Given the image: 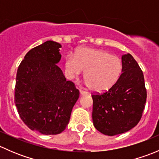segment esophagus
I'll list each match as a JSON object with an SVG mask.
<instances>
[{"label":"esophagus","mask_w":159,"mask_h":159,"mask_svg":"<svg viewBox=\"0 0 159 159\" xmlns=\"http://www.w3.org/2000/svg\"><path fill=\"white\" fill-rule=\"evenodd\" d=\"M80 94L81 95H86V94H88V93L86 91H83V90H80Z\"/></svg>","instance_id":"1"}]
</instances>
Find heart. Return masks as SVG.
<instances>
[{
	"instance_id": "obj_1",
	"label": "heart",
	"mask_w": 159,
	"mask_h": 159,
	"mask_svg": "<svg viewBox=\"0 0 159 159\" xmlns=\"http://www.w3.org/2000/svg\"><path fill=\"white\" fill-rule=\"evenodd\" d=\"M122 61L118 56L104 50L86 48L76 56L68 54L65 68L72 78H80L85 72L86 84L95 92H105L113 87L122 72Z\"/></svg>"
}]
</instances>
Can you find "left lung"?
Masks as SVG:
<instances>
[{
  "label": "left lung",
  "instance_id": "left-lung-1",
  "mask_svg": "<svg viewBox=\"0 0 159 159\" xmlns=\"http://www.w3.org/2000/svg\"><path fill=\"white\" fill-rule=\"evenodd\" d=\"M122 74L116 84L102 93L93 94L94 128L113 136L131 130L142 118L147 92L143 72L130 54L121 56Z\"/></svg>",
  "mask_w": 159,
  "mask_h": 159
}]
</instances>
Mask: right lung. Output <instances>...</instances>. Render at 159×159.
<instances>
[{
	"label": "right lung",
	"mask_w": 159,
	"mask_h": 159,
	"mask_svg": "<svg viewBox=\"0 0 159 159\" xmlns=\"http://www.w3.org/2000/svg\"><path fill=\"white\" fill-rule=\"evenodd\" d=\"M61 48L53 41L34 48L17 72L14 103L19 115L30 129L43 134H60L66 129L79 98L75 84L66 81L57 65Z\"/></svg>",
	"instance_id": "1"
}]
</instances>
